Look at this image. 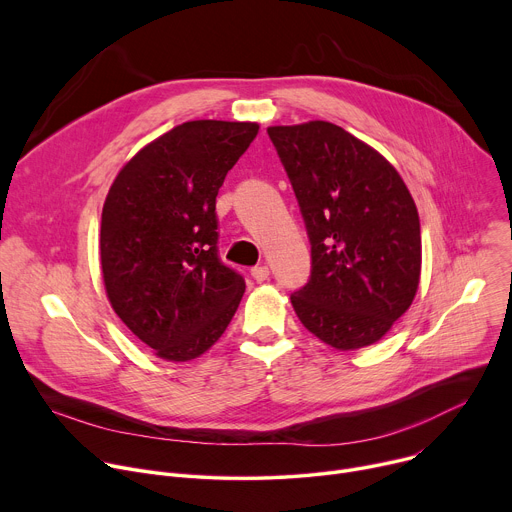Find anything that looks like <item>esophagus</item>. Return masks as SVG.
Masks as SVG:
<instances>
[{
	"label": "esophagus",
	"mask_w": 512,
	"mask_h": 512,
	"mask_svg": "<svg viewBox=\"0 0 512 512\" xmlns=\"http://www.w3.org/2000/svg\"><path fill=\"white\" fill-rule=\"evenodd\" d=\"M251 275H253V279L257 283H261V281H265L269 277V267L267 265H257V267L251 269Z\"/></svg>",
	"instance_id": "obj_1"
}]
</instances>
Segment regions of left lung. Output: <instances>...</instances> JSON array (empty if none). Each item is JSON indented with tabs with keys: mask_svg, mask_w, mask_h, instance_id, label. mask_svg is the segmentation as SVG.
Returning a JSON list of instances; mask_svg holds the SVG:
<instances>
[{
	"mask_svg": "<svg viewBox=\"0 0 512 512\" xmlns=\"http://www.w3.org/2000/svg\"><path fill=\"white\" fill-rule=\"evenodd\" d=\"M294 188L312 271L291 294L300 322L352 350L381 340L411 306L421 273L415 202L371 145L328 121L267 129Z\"/></svg>",
	"mask_w": 512,
	"mask_h": 512,
	"instance_id": "obj_1",
	"label": "left lung"
}]
</instances>
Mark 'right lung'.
Wrapping results in <instances>:
<instances>
[{"mask_svg":"<svg viewBox=\"0 0 512 512\" xmlns=\"http://www.w3.org/2000/svg\"><path fill=\"white\" fill-rule=\"evenodd\" d=\"M257 123L186 121L117 174L101 216V267L123 324L158 356L192 360L223 336L245 294L218 257L216 194Z\"/></svg>","mask_w":512,"mask_h":512,"instance_id":"obj_1","label":"right lung"}]
</instances>
